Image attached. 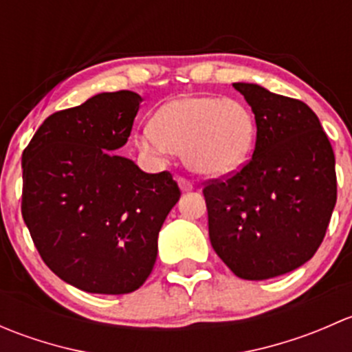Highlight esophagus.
Wrapping results in <instances>:
<instances>
[{"mask_svg":"<svg viewBox=\"0 0 352 352\" xmlns=\"http://www.w3.org/2000/svg\"><path fill=\"white\" fill-rule=\"evenodd\" d=\"M177 182H179V187L182 192H190V190L194 189L192 182H189V180L184 179V177H179V179H177Z\"/></svg>","mask_w":352,"mask_h":352,"instance_id":"34e87169","label":"esophagus"}]
</instances>
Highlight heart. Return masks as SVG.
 Segmentation results:
<instances>
[{
  "label": "heart",
  "instance_id": "b5f03b06",
  "mask_svg": "<svg viewBox=\"0 0 352 352\" xmlns=\"http://www.w3.org/2000/svg\"><path fill=\"white\" fill-rule=\"evenodd\" d=\"M252 110L236 98L186 95L163 104L151 129L138 136L146 153L182 155L187 168L201 177H223L242 168L255 146Z\"/></svg>",
  "mask_w": 352,
  "mask_h": 352
}]
</instances>
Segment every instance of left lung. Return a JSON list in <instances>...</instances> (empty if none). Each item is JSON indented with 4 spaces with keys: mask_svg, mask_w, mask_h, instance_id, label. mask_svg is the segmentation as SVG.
<instances>
[{
    "mask_svg": "<svg viewBox=\"0 0 352 352\" xmlns=\"http://www.w3.org/2000/svg\"><path fill=\"white\" fill-rule=\"evenodd\" d=\"M257 140L240 172L204 187L209 240L239 278L262 281L310 261L337 201L336 156L315 112L255 83H233Z\"/></svg>",
    "mask_w": 352,
    "mask_h": 352,
    "instance_id": "8db88e82",
    "label": "left lung"
}]
</instances>
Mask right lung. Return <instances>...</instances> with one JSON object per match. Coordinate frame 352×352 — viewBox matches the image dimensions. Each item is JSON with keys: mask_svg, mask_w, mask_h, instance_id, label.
<instances>
[{"mask_svg": "<svg viewBox=\"0 0 352 352\" xmlns=\"http://www.w3.org/2000/svg\"><path fill=\"white\" fill-rule=\"evenodd\" d=\"M143 98L98 94L42 122L22 155V214L42 261L67 285L126 294L153 271L158 233L180 197L168 172L113 151Z\"/></svg>", "mask_w": 352, "mask_h": 352, "instance_id": "right-lung-1", "label": "right lung"}]
</instances>
